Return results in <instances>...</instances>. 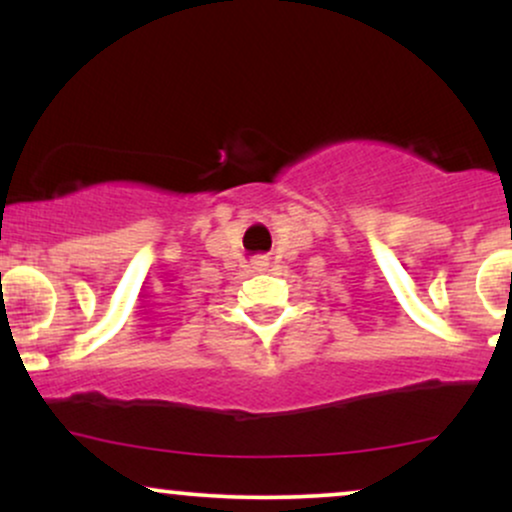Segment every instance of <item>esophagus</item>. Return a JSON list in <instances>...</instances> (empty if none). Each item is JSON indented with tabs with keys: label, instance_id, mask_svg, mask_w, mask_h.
I'll return each mask as SVG.
<instances>
[{
	"label": "esophagus",
	"instance_id": "obj_1",
	"mask_svg": "<svg viewBox=\"0 0 512 512\" xmlns=\"http://www.w3.org/2000/svg\"><path fill=\"white\" fill-rule=\"evenodd\" d=\"M267 267H269L267 257H255V260H252V269H257V272H264Z\"/></svg>",
	"mask_w": 512,
	"mask_h": 512
}]
</instances>
